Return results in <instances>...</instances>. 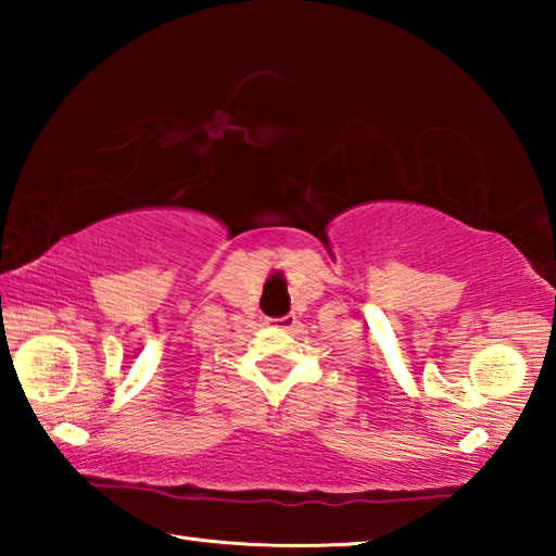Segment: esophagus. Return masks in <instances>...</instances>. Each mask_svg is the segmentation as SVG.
<instances>
[{
  "label": "esophagus",
  "instance_id": "esophagus-1",
  "mask_svg": "<svg viewBox=\"0 0 556 556\" xmlns=\"http://www.w3.org/2000/svg\"><path fill=\"white\" fill-rule=\"evenodd\" d=\"M269 326L271 328H279V331H294V328L299 326V321H296L294 314H287V316H281V318H269Z\"/></svg>",
  "mask_w": 556,
  "mask_h": 556
}]
</instances>
